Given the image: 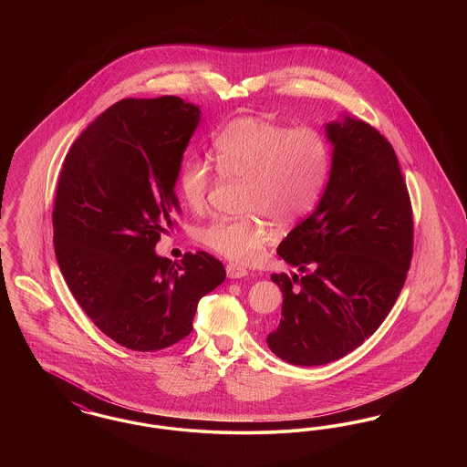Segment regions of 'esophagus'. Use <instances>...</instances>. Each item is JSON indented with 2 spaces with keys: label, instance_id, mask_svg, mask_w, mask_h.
I'll return each instance as SVG.
<instances>
[{
  "label": "esophagus",
  "instance_id": "34e87169",
  "mask_svg": "<svg viewBox=\"0 0 467 467\" xmlns=\"http://www.w3.org/2000/svg\"><path fill=\"white\" fill-rule=\"evenodd\" d=\"M225 271H227V276L233 278V280L234 278H244V276L248 275V271L244 266H240V265H227Z\"/></svg>",
  "mask_w": 467,
  "mask_h": 467
}]
</instances>
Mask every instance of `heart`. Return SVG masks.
Wrapping results in <instances>:
<instances>
[{
  "mask_svg": "<svg viewBox=\"0 0 467 467\" xmlns=\"http://www.w3.org/2000/svg\"><path fill=\"white\" fill-rule=\"evenodd\" d=\"M212 157L219 175L244 182L240 219H217L200 240L227 259L252 263L276 240V225L297 223L318 200L331 166L326 138L311 128L289 130L259 117H238L213 136ZM213 183L210 164L187 157L178 173L185 204L198 212Z\"/></svg>",
  "mask_w": 467,
  "mask_h": 467,
  "instance_id": "heart-1",
  "label": "heart"
}]
</instances>
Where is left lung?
Returning a JSON list of instances; mask_svg holds the SVG:
<instances>
[{"label": "left lung", "mask_w": 467, "mask_h": 467, "mask_svg": "<svg viewBox=\"0 0 467 467\" xmlns=\"http://www.w3.org/2000/svg\"><path fill=\"white\" fill-rule=\"evenodd\" d=\"M331 171L308 219L276 254L297 267L271 275L284 294L269 350L294 366L350 354L392 310L413 254V213L398 156L369 124L343 113L326 124Z\"/></svg>", "instance_id": "left-lung-1"}]
</instances>
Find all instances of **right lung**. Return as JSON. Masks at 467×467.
I'll return each mask as SVG.
<instances>
[{
    "instance_id": "1",
    "label": "right lung",
    "mask_w": 467,
    "mask_h": 467,
    "mask_svg": "<svg viewBox=\"0 0 467 467\" xmlns=\"http://www.w3.org/2000/svg\"><path fill=\"white\" fill-rule=\"evenodd\" d=\"M201 109L177 96L122 99L75 140L52 213L67 289L115 343L154 352L192 331L201 297L225 280L206 252L156 254L173 227L178 173Z\"/></svg>"
}]
</instances>
